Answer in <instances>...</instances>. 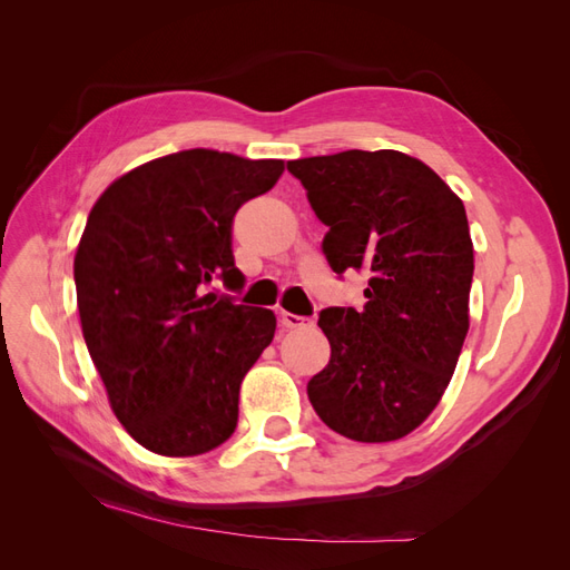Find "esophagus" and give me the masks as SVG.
Returning a JSON list of instances; mask_svg holds the SVG:
<instances>
[{
    "mask_svg": "<svg viewBox=\"0 0 570 570\" xmlns=\"http://www.w3.org/2000/svg\"><path fill=\"white\" fill-rule=\"evenodd\" d=\"M281 321H283V325L287 327V331H295V327H304V325H312V323H314L312 318L289 314V312H283V314H281Z\"/></svg>",
    "mask_w": 570,
    "mask_h": 570,
    "instance_id": "esophagus-1",
    "label": "esophagus"
}]
</instances>
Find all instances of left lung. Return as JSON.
Instances as JSON below:
<instances>
[{
	"instance_id": "8db88e82",
	"label": "left lung",
	"mask_w": 570,
	"mask_h": 570,
	"mask_svg": "<svg viewBox=\"0 0 570 570\" xmlns=\"http://www.w3.org/2000/svg\"><path fill=\"white\" fill-rule=\"evenodd\" d=\"M287 170L327 226V264L368 275L361 312H321L331 361L308 381V400L344 438L400 440L440 404L471 325L463 202L433 168L394 149L297 159Z\"/></svg>"
}]
</instances>
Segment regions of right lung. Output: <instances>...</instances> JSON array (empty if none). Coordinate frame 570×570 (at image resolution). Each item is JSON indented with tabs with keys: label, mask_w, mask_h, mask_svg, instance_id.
Instances as JSON below:
<instances>
[{
	"label": "right lung",
	"mask_w": 570,
	"mask_h": 570,
	"mask_svg": "<svg viewBox=\"0 0 570 570\" xmlns=\"http://www.w3.org/2000/svg\"><path fill=\"white\" fill-rule=\"evenodd\" d=\"M283 170V159L168 154L116 178L85 223L73 262L82 337L116 419L154 454L197 456L235 433L239 385L275 314L204 285H243L233 216Z\"/></svg>",
	"instance_id": "add662e5"
}]
</instances>
